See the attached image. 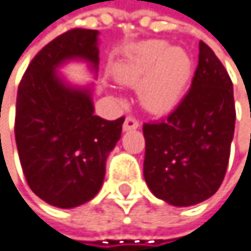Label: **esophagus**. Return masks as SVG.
<instances>
[{
    "instance_id": "1",
    "label": "esophagus",
    "mask_w": 251,
    "mask_h": 251,
    "mask_svg": "<svg viewBox=\"0 0 251 251\" xmlns=\"http://www.w3.org/2000/svg\"><path fill=\"white\" fill-rule=\"evenodd\" d=\"M140 128V122L135 117H126L123 122V131H134Z\"/></svg>"
}]
</instances>
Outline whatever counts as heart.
Wrapping results in <instances>:
<instances>
[{
    "instance_id": "heart-1",
    "label": "heart",
    "mask_w": 251,
    "mask_h": 251,
    "mask_svg": "<svg viewBox=\"0 0 251 251\" xmlns=\"http://www.w3.org/2000/svg\"><path fill=\"white\" fill-rule=\"evenodd\" d=\"M192 61L180 47L162 40L143 41L126 50L113 65L114 78L126 86H140V100L150 111L173 108L184 94Z\"/></svg>"
}]
</instances>
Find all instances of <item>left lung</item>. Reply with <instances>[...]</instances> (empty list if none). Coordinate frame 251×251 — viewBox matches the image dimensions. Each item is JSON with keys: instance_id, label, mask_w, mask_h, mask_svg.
<instances>
[{"instance_id": "left-lung-1", "label": "left lung", "mask_w": 251, "mask_h": 251, "mask_svg": "<svg viewBox=\"0 0 251 251\" xmlns=\"http://www.w3.org/2000/svg\"><path fill=\"white\" fill-rule=\"evenodd\" d=\"M235 129L234 86L214 51L200 43L192 86L177 108L144 123V180L156 198L190 207L220 187Z\"/></svg>"}]
</instances>
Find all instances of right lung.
Segmentation results:
<instances>
[{
  "label": "right lung",
  "instance_id": "1",
  "mask_svg": "<svg viewBox=\"0 0 251 251\" xmlns=\"http://www.w3.org/2000/svg\"><path fill=\"white\" fill-rule=\"evenodd\" d=\"M98 31L71 29L47 46L26 68L17 89L14 135L31 190L58 208H74L100 192L105 160L120 140L125 117L95 116L94 87L74 86L58 70L83 61L100 65Z\"/></svg>",
  "mask_w": 251,
  "mask_h": 251
}]
</instances>
